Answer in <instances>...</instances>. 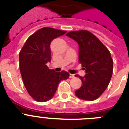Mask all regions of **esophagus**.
<instances>
[{
  "label": "esophagus",
  "instance_id": "esophagus-1",
  "mask_svg": "<svg viewBox=\"0 0 129 129\" xmlns=\"http://www.w3.org/2000/svg\"><path fill=\"white\" fill-rule=\"evenodd\" d=\"M74 77V74H70V78H72Z\"/></svg>",
  "mask_w": 129,
  "mask_h": 129
}]
</instances>
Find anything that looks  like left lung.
<instances>
[{"label":"left lung","instance_id":"obj_1","mask_svg":"<svg viewBox=\"0 0 129 129\" xmlns=\"http://www.w3.org/2000/svg\"><path fill=\"white\" fill-rule=\"evenodd\" d=\"M66 35L78 43L79 62L86 72L84 77L75 76L82 82L75 94L82 100H96L106 90L112 77L113 60L110 51L90 31H70Z\"/></svg>","mask_w":129,"mask_h":129}]
</instances>
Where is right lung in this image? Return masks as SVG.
<instances>
[{"label": "right lung", "instance_id": "obj_1", "mask_svg": "<svg viewBox=\"0 0 129 129\" xmlns=\"http://www.w3.org/2000/svg\"><path fill=\"white\" fill-rule=\"evenodd\" d=\"M66 33L50 27L41 28L27 39L19 53V68L23 84L37 102L50 100L60 81L70 76L66 71L55 72L46 65L51 59V42Z\"/></svg>", "mask_w": 129, "mask_h": 129}]
</instances>
